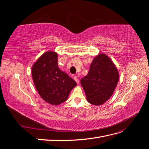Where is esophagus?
<instances>
[{
    "label": "esophagus",
    "mask_w": 149,
    "mask_h": 149,
    "mask_svg": "<svg viewBox=\"0 0 149 149\" xmlns=\"http://www.w3.org/2000/svg\"><path fill=\"white\" fill-rule=\"evenodd\" d=\"M74 79L75 80V81L76 82V83H77V84H79V79H78V78L77 76H74Z\"/></svg>",
    "instance_id": "esophagus-1"
}]
</instances>
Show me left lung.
<instances>
[{
	"mask_svg": "<svg viewBox=\"0 0 149 149\" xmlns=\"http://www.w3.org/2000/svg\"><path fill=\"white\" fill-rule=\"evenodd\" d=\"M119 81V73L110 58L100 54L94 58L88 74L81 79L88 101L101 105L113 94Z\"/></svg>",
	"mask_w": 149,
	"mask_h": 149,
	"instance_id": "left-lung-1",
	"label": "left lung"
}]
</instances>
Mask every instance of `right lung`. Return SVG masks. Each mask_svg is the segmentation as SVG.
Returning a JSON list of instances; mask_svg holds the SVG:
<instances>
[{
	"instance_id": "obj_1",
	"label": "right lung",
	"mask_w": 149,
	"mask_h": 149,
	"mask_svg": "<svg viewBox=\"0 0 149 149\" xmlns=\"http://www.w3.org/2000/svg\"><path fill=\"white\" fill-rule=\"evenodd\" d=\"M31 74L40 96L52 105L66 101L76 86L74 79L59 69L58 55L54 52H46L40 56L33 65Z\"/></svg>"
}]
</instances>
